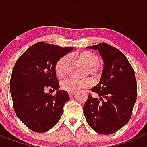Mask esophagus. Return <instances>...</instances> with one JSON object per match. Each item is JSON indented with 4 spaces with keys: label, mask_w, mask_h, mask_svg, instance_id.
Segmentation results:
<instances>
[{
    "label": "esophagus",
    "mask_w": 147,
    "mask_h": 147,
    "mask_svg": "<svg viewBox=\"0 0 147 147\" xmlns=\"http://www.w3.org/2000/svg\"><path fill=\"white\" fill-rule=\"evenodd\" d=\"M68 94H69V96L70 98H72V97L75 95V92H69Z\"/></svg>",
    "instance_id": "1"
}]
</instances>
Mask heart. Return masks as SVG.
Instances as JSON below:
<instances>
[{"label": "heart", "mask_w": 147, "mask_h": 147, "mask_svg": "<svg viewBox=\"0 0 147 147\" xmlns=\"http://www.w3.org/2000/svg\"><path fill=\"white\" fill-rule=\"evenodd\" d=\"M84 63L86 67L84 69V75H90L94 79H98L101 75V69L99 66L100 57L91 51L84 50L78 52L73 55L70 56ZM70 64V58L69 56H62L58 60L55 66V72L58 78H63L67 74ZM92 85V81L89 78L84 79L66 78L63 80L61 84V88L63 91L68 92H75L81 91V89L90 87Z\"/></svg>", "instance_id": "b5f03b06"}]
</instances>
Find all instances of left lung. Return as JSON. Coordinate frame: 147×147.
<instances>
[{"instance_id":"obj_1","label":"left lung","mask_w":147,"mask_h":147,"mask_svg":"<svg viewBox=\"0 0 147 147\" xmlns=\"http://www.w3.org/2000/svg\"><path fill=\"white\" fill-rule=\"evenodd\" d=\"M87 48L98 50L104 60L99 84L91 89L100 97L89 93L84 106L86 122L99 134L116 132L128 123L137 99L135 72L127 57L115 47L105 43Z\"/></svg>"}]
</instances>
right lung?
Here are the masks:
<instances>
[{"mask_svg":"<svg viewBox=\"0 0 147 147\" xmlns=\"http://www.w3.org/2000/svg\"><path fill=\"white\" fill-rule=\"evenodd\" d=\"M73 49L71 47L38 42L17 60L10 80V92L18 118L29 129L47 132L59 121L63 106L69 100L66 91L55 96L45 93L47 88L58 90L59 83L55 66L60 58Z\"/></svg>","mask_w":147,"mask_h":147,"instance_id":"right-lung-1","label":"right lung"}]
</instances>
